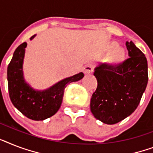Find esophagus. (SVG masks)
Masks as SVG:
<instances>
[{"mask_svg":"<svg viewBox=\"0 0 153 153\" xmlns=\"http://www.w3.org/2000/svg\"><path fill=\"white\" fill-rule=\"evenodd\" d=\"M93 71H94V67L92 64H87L83 68V72L85 74H90V73L93 72Z\"/></svg>","mask_w":153,"mask_h":153,"instance_id":"esophagus-1","label":"esophagus"}]
</instances>
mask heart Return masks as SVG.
<instances>
[{"mask_svg": "<svg viewBox=\"0 0 153 153\" xmlns=\"http://www.w3.org/2000/svg\"><path fill=\"white\" fill-rule=\"evenodd\" d=\"M124 57V52L123 50L120 48H115L111 54V59L113 62H120Z\"/></svg>", "mask_w": 153, "mask_h": 153, "instance_id": "b5f03b06", "label": "heart"}]
</instances>
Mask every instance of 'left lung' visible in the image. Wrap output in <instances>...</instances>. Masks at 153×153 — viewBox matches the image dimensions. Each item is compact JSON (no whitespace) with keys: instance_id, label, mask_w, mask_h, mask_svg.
<instances>
[{"instance_id":"1","label":"left lung","mask_w":153,"mask_h":153,"mask_svg":"<svg viewBox=\"0 0 153 153\" xmlns=\"http://www.w3.org/2000/svg\"><path fill=\"white\" fill-rule=\"evenodd\" d=\"M130 57L119 64H100L94 74L97 86L90 99L97 120L112 125L130 115L138 106L148 83L146 57L132 42H126Z\"/></svg>"}]
</instances>
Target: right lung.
I'll return each instance as SVG.
<instances>
[{
	"label": "right lung",
	"mask_w": 153,
	"mask_h": 153,
	"mask_svg": "<svg viewBox=\"0 0 153 153\" xmlns=\"http://www.w3.org/2000/svg\"><path fill=\"white\" fill-rule=\"evenodd\" d=\"M34 36L30 38L32 40ZM27 42L19 45L8 67L9 97L16 108L32 120H44L55 115L61 105L64 89L71 82L84 77L82 72L60 81L45 91L33 90L25 82L23 77V60Z\"/></svg>",
	"instance_id": "obj_1"
}]
</instances>
